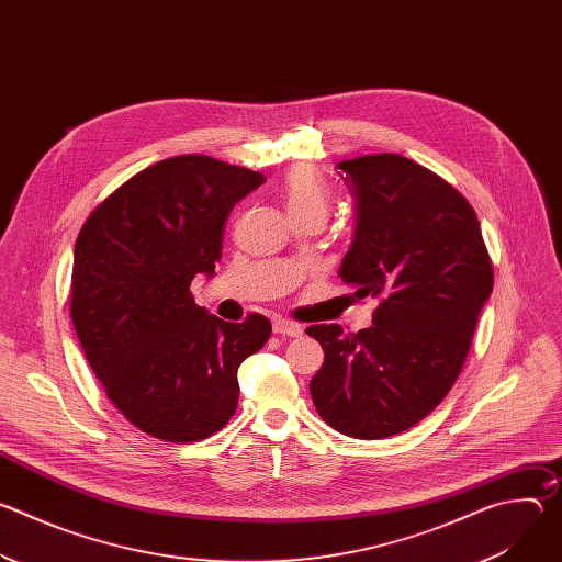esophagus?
<instances>
[{"instance_id": "34e87169", "label": "esophagus", "mask_w": 562, "mask_h": 562, "mask_svg": "<svg viewBox=\"0 0 562 562\" xmlns=\"http://www.w3.org/2000/svg\"><path fill=\"white\" fill-rule=\"evenodd\" d=\"M273 334L286 336V338H300L302 336V327L297 323H291V319L276 317L273 319Z\"/></svg>"}]
</instances>
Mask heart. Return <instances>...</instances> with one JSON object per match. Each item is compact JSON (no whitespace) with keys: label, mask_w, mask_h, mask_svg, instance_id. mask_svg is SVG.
Listing matches in <instances>:
<instances>
[{"label":"heart","mask_w":562,"mask_h":562,"mask_svg":"<svg viewBox=\"0 0 562 562\" xmlns=\"http://www.w3.org/2000/svg\"><path fill=\"white\" fill-rule=\"evenodd\" d=\"M282 198L289 217L306 213L327 215L329 211V195L323 182H319L317 176L306 167H297L286 176Z\"/></svg>","instance_id":"obj_1"}]
</instances>
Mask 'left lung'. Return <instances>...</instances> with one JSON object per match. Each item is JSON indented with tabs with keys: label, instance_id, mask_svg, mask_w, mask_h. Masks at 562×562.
<instances>
[{
	"label": "left lung",
	"instance_id": "1",
	"mask_svg": "<svg viewBox=\"0 0 562 562\" xmlns=\"http://www.w3.org/2000/svg\"><path fill=\"white\" fill-rule=\"evenodd\" d=\"M338 169L356 198L353 243L338 276L356 297L380 304L358 334L306 329L325 351L311 397L336 431L380 440L442 403L492 295L494 269L475 211L429 169L395 153Z\"/></svg>",
	"mask_w": 562,
	"mask_h": 562
}]
</instances>
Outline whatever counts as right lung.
Wrapping results in <instances>:
<instances>
[{"mask_svg": "<svg viewBox=\"0 0 562 562\" xmlns=\"http://www.w3.org/2000/svg\"><path fill=\"white\" fill-rule=\"evenodd\" d=\"M267 178L206 155L162 159L113 191L77 235L70 317L111 403L144 434L198 442L235 414L237 369L271 336L224 323L189 286L213 278L233 206Z\"/></svg>", "mask_w": 562, "mask_h": 562, "instance_id": "right-lung-1", "label": "right lung"}]
</instances>
